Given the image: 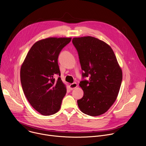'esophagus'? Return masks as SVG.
Instances as JSON below:
<instances>
[{"mask_svg": "<svg viewBox=\"0 0 146 146\" xmlns=\"http://www.w3.org/2000/svg\"><path fill=\"white\" fill-rule=\"evenodd\" d=\"M77 86H78V85L77 84V83L74 82V83H72V84H70L69 88H70V89L71 90H74V89H75L76 88H77Z\"/></svg>", "mask_w": 146, "mask_h": 146, "instance_id": "1", "label": "esophagus"}]
</instances>
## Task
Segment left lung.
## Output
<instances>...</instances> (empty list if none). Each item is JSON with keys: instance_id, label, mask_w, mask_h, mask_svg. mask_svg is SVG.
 <instances>
[{"instance_id": "1", "label": "left lung", "mask_w": 146, "mask_h": 146, "mask_svg": "<svg viewBox=\"0 0 146 146\" xmlns=\"http://www.w3.org/2000/svg\"><path fill=\"white\" fill-rule=\"evenodd\" d=\"M72 43L79 56L84 96L77 100L80 110L91 116L106 113L115 101L120 89L122 72L111 47L92 36L74 37Z\"/></svg>"}]
</instances>
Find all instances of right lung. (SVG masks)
<instances>
[{
    "instance_id": "right-lung-1",
    "label": "right lung",
    "mask_w": 146,
    "mask_h": 146,
    "mask_svg": "<svg viewBox=\"0 0 146 146\" xmlns=\"http://www.w3.org/2000/svg\"><path fill=\"white\" fill-rule=\"evenodd\" d=\"M71 37H48L38 40L28 52L20 70L24 93L31 105L43 115L57 113L66 88L60 77L59 54Z\"/></svg>"
}]
</instances>
